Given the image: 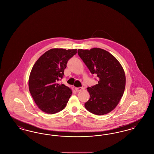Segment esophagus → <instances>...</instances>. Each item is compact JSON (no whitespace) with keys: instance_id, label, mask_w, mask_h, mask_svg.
Masks as SVG:
<instances>
[{"instance_id":"esophagus-1","label":"esophagus","mask_w":154,"mask_h":154,"mask_svg":"<svg viewBox=\"0 0 154 154\" xmlns=\"http://www.w3.org/2000/svg\"><path fill=\"white\" fill-rule=\"evenodd\" d=\"M82 90V88H75V91L77 92H80Z\"/></svg>"}]
</instances>
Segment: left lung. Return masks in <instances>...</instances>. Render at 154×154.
<instances>
[{"mask_svg": "<svg viewBox=\"0 0 154 154\" xmlns=\"http://www.w3.org/2000/svg\"><path fill=\"white\" fill-rule=\"evenodd\" d=\"M78 54L91 73L99 78L97 84L87 88L90 98L85 103V109L98 116L108 114L117 107L124 92L126 77L122 66L102 48L79 49Z\"/></svg>", "mask_w": 154, "mask_h": 154, "instance_id": "8db88e82", "label": "left lung"}]
</instances>
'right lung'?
Segmentation results:
<instances>
[{"instance_id":"obj_1","label":"right lung","mask_w":154,"mask_h":154,"mask_svg":"<svg viewBox=\"0 0 154 154\" xmlns=\"http://www.w3.org/2000/svg\"><path fill=\"white\" fill-rule=\"evenodd\" d=\"M77 52V49L52 48L37 60L28 81L30 93L39 109L53 114L63 110L72 90L58 81L64 75L69 59Z\"/></svg>"}]
</instances>
